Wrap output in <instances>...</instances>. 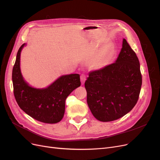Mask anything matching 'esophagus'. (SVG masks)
I'll use <instances>...</instances> for the list:
<instances>
[{
    "label": "esophagus",
    "mask_w": 160,
    "mask_h": 160,
    "mask_svg": "<svg viewBox=\"0 0 160 160\" xmlns=\"http://www.w3.org/2000/svg\"><path fill=\"white\" fill-rule=\"evenodd\" d=\"M80 79H81V85H83L85 81L86 80V77L84 75H81L80 77Z\"/></svg>",
    "instance_id": "obj_1"
}]
</instances>
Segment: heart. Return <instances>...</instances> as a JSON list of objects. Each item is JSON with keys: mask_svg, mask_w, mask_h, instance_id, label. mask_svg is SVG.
Returning a JSON list of instances; mask_svg holds the SVG:
<instances>
[{"mask_svg": "<svg viewBox=\"0 0 160 160\" xmlns=\"http://www.w3.org/2000/svg\"><path fill=\"white\" fill-rule=\"evenodd\" d=\"M114 51L115 45L111 42L101 46L88 59L89 68L92 70H99L104 68L110 62Z\"/></svg>", "mask_w": 160, "mask_h": 160, "instance_id": "1", "label": "heart"}]
</instances>
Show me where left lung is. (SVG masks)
I'll list each match as a JSON object with an SVG mask.
<instances>
[{"label": "left lung", "mask_w": 160, "mask_h": 160, "mask_svg": "<svg viewBox=\"0 0 160 160\" xmlns=\"http://www.w3.org/2000/svg\"><path fill=\"white\" fill-rule=\"evenodd\" d=\"M142 83L138 58L123 38L122 50L113 63L90 72L85 81L87 102L92 114L103 122L122 118L137 103Z\"/></svg>", "instance_id": "obj_1"}]
</instances>
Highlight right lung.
Listing matches in <instances>:
<instances>
[{
	"label": "right lung",
	"mask_w": 160,
	"mask_h": 160,
	"mask_svg": "<svg viewBox=\"0 0 160 160\" xmlns=\"http://www.w3.org/2000/svg\"><path fill=\"white\" fill-rule=\"evenodd\" d=\"M26 45L24 43L19 48L12 69L14 98L20 108L31 118L42 123H57L64 116L65 99L81 85L80 75H62L45 88L31 86L21 71V53Z\"/></svg>",
	"instance_id": "add662e5"
}]
</instances>
